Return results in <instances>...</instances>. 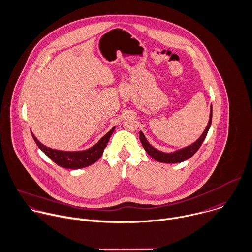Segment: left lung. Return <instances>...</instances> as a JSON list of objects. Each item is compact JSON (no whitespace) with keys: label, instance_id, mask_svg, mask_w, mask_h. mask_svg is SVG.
<instances>
[{"label":"left lung","instance_id":"1","mask_svg":"<svg viewBox=\"0 0 252 252\" xmlns=\"http://www.w3.org/2000/svg\"><path fill=\"white\" fill-rule=\"evenodd\" d=\"M211 122H212V105H211V109H210V116H209L208 124H207L204 132L200 136V138L192 145H190L185 149H182L180 151H177L175 153H172V154H165V153L159 152L158 150L152 147L149 144V142L147 141V139L145 138L143 132H140V140H141V143H142L144 149L148 153V155H150L157 161L164 162V163H179V162H183V161L190 158L198 151V149L202 145L204 139L206 138V135L210 128Z\"/></svg>","mask_w":252,"mask_h":252}]
</instances>
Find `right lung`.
Listing matches in <instances>:
<instances>
[{"label": "right lung", "mask_w": 252, "mask_h": 252, "mask_svg": "<svg viewBox=\"0 0 252 252\" xmlns=\"http://www.w3.org/2000/svg\"><path fill=\"white\" fill-rule=\"evenodd\" d=\"M114 129L115 127H113L106 135H104L93 148L83 152H63L53 150L45 147L35 138L34 135L32 136L37 146L59 166L67 169H79L87 167L100 158Z\"/></svg>", "instance_id": "1"}]
</instances>
